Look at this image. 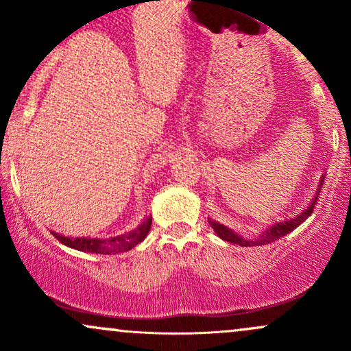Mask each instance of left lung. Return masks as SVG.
<instances>
[{"instance_id":"1","label":"left lung","mask_w":351,"mask_h":351,"mask_svg":"<svg viewBox=\"0 0 351 351\" xmlns=\"http://www.w3.org/2000/svg\"><path fill=\"white\" fill-rule=\"evenodd\" d=\"M324 180L325 178H324V176H322L320 183H318L315 196H313L312 201H310V203H308V206L305 208L304 211L300 213V215H297L295 217H291V219L282 221V223H274L272 226L265 228L259 236L252 237V239H251V237L241 236L239 232L234 231V229L224 226V224L217 223V221L211 219V217H209L208 221H209V224H211V228L215 229L216 234L219 236L223 241H228V243H232V244H237V245H244V247H247V245H249V247H251V245H264V244L274 243V241H277V239H280V237L287 236L289 232L293 231V229L299 228L300 224L304 223V221L307 219L310 215H312L313 208H315V203H317V199H318V195H320V189H322V184H324Z\"/></svg>"}]
</instances>
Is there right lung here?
Instances as JSON below:
<instances>
[{
	"mask_svg": "<svg viewBox=\"0 0 351 351\" xmlns=\"http://www.w3.org/2000/svg\"><path fill=\"white\" fill-rule=\"evenodd\" d=\"M152 228V216H147L142 223L138 224L132 231L125 232V234L115 236V237H107V239H97V237H67L64 234H58V232H52L56 236V239L60 244L67 245L71 249H77L82 252H94V254H119V252H127L130 249H134L136 244H140L147 237L148 231Z\"/></svg>",
	"mask_w": 351,
	"mask_h": 351,
	"instance_id": "obj_1",
	"label": "right lung"
}]
</instances>
